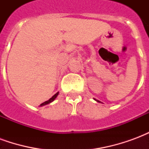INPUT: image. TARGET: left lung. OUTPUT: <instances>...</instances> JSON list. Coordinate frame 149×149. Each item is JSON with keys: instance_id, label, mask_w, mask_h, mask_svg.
Instances as JSON below:
<instances>
[{"instance_id": "obj_1", "label": "left lung", "mask_w": 149, "mask_h": 149, "mask_svg": "<svg viewBox=\"0 0 149 149\" xmlns=\"http://www.w3.org/2000/svg\"><path fill=\"white\" fill-rule=\"evenodd\" d=\"M97 101H98V102H100V101H99V100H97Z\"/></svg>"}]
</instances>
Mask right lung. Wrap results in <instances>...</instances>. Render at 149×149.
<instances>
[{
  "instance_id": "1",
  "label": "right lung",
  "mask_w": 149,
  "mask_h": 149,
  "mask_svg": "<svg viewBox=\"0 0 149 149\" xmlns=\"http://www.w3.org/2000/svg\"><path fill=\"white\" fill-rule=\"evenodd\" d=\"M58 93H56L55 95H53V96H52V97H51V98H50V99H49V100H47V101H45V102H44V103L40 104V106H42V105H45V104H48L51 103L52 101H53V100H55L56 97L58 96Z\"/></svg>"
}]
</instances>
